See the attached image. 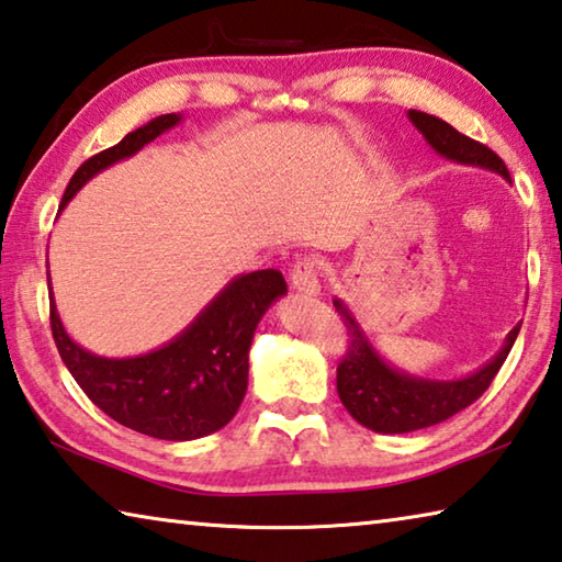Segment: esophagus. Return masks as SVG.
<instances>
[{
    "label": "esophagus",
    "mask_w": 562,
    "mask_h": 562,
    "mask_svg": "<svg viewBox=\"0 0 562 562\" xmlns=\"http://www.w3.org/2000/svg\"><path fill=\"white\" fill-rule=\"evenodd\" d=\"M292 288L304 294H319V270L315 258H300L292 268Z\"/></svg>",
    "instance_id": "esophagus-1"
}]
</instances>
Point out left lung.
Masks as SVG:
<instances>
[{"instance_id": "1", "label": "left lung", "mask_w": 562, "mask_h": 562, "mask_svg": "<svg viewBox=\"0 0 562 562\" xmlns=\"http://www.w3.org/2000/svg\"><path fill=\"white\" fill-rule=\"evenodd\" d=\"M408 121L422 131V136L429 140L436 154L456 160V164L496 170V173L510 180L506 164L488 146L463 136L451 123L429 116L424 111H408ZM335 307L341 322H345L349 337L347 355L341 357L337 367V392L347 412L361 426L376 434H408L426 429V426L441 424L453 414H459L461 408L471 406L496 379L520 331V325L513 327L498 355L486 367H481L479 372L456 379V382H431V379L408 376L389 367L376 355V349L369 345L367 335L357 325V319L351 317L347 304L335 300Z\"/></svg>"}]
</instances>
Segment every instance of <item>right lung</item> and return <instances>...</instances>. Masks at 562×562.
<instances>
[{"label":"right lung","instance_id":"add662e5","mask_svg":"<svg viewBox=\"0 0 562 562\" xmlns=\"http://www.w3.org/2000/svg\"><path fill=\"white\" fill-rule=\"evenodd\" d=\"M178 121V113H166L91 156L71 176L61 207L87 180L133 156ZM284 292L288 282L280 270L240 274L173 341L140 357L106 359L76 345L66 335L54 297L52 335L76 384L113 422L154 439L190 441L223 429L240 408L255 327Z\"/></svg>","mask_w":562,"mask_h":562}]
</instances>
